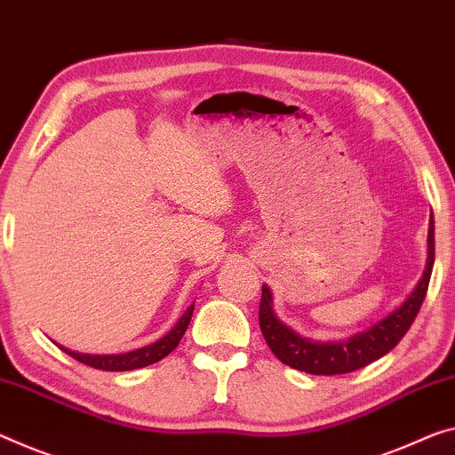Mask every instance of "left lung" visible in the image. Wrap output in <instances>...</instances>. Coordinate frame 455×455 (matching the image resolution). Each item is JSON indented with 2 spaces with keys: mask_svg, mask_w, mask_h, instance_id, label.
Masks as SVG:
<instances>
[{
  "mask_svg": "<svg viewBox=\"0 0 455 455\" xmlns=\"http://www.w3.org/2000/svg\"><path fill=\"white\" fill-rule=\"evenodd\" d=\"M433 223L435 221H433L431 213L427 232V260H425V270L415 289L388 315L374 321L366 330L352 333L349 338L319 341L297 333L292 327L278 319L275 307H272V291L268 289V284H262L260 315H258V319H260V330L272 354L286 366L317 376L354 372V370L364 368L370 362L387 355L403 339V335L409 331L411 323H413L419 309H421L425 292H427L433 260H435V226Z\"/></svg>",
  "mask_w": 455,
  "mask_h": 455,
  "instance_id": "8db88e82",
  "label": "left lung"
}]
</instances>
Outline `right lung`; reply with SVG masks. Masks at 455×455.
<instances>
[{
  "instance_id": "add662e5",
  "label": "right lung",
  "mask_w": 455,
  "mask_h": 455,
  "mask_svg": "<svg viewBox=\"0 0 455 455\" xmlns=\"http://www.w3.org/2000/svg\"><path fill=\"white\" fill-rule=\"evenodd\" d=\"M195 309V303L180 315V319L171 327L169 333H164L163 338L152 341V344L132 349V352L125 354H81V352H73L65 346H59L62 352H67L68 355H73L75 360H79L81 364H87L91 368L97 370H108V372H125V370H136V368H144L150 364H156L158 360H163L164 355H169L174 347L179 346L180 338H183L188 321H191Z\"/></svg>"
}]
</instances>
